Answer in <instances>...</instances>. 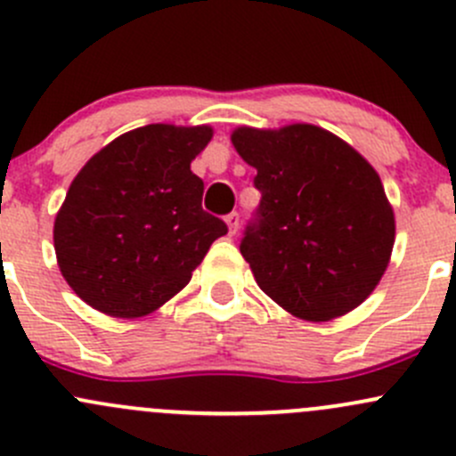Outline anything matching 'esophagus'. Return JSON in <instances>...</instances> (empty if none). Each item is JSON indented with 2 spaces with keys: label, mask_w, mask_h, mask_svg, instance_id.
<instances>
[{
  "label": "esophagus",
  "mask_w": 456,
  "mask_h": 456,
  "mask_svg": "<svg viewBox=\"0 0 456 456\" xmlns=\"http://www.w3.org/2000/svg\"><path fill=\"white\" fill-rule=\"evenodd\" d=\"M227 227H229V236H236V232H238V224H240V216L236 214V211H233V214H229L227 218Z\"/></svg>",
  "instance_id": "34e87169"
}]
</instances>
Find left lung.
Masks as SVG:
<instances>
[{
    "label": "left lung",
    "instance_id": "1",
    "mask_svg": "<svg viewBox=\"0 0 456 456\" xmlns=\"http://www.w3.org/2000/svg\"><path fill=\"white\" fill-rule=\"evenodd\" d=\"M232 142L256 169L257 220L240 254L287 314L329 322L375 291L395 245V211L375 167L311 123L240 126Z\"/></svg>",
    "mask_w": 456,
    "mask_h": 456
}]
</instances>
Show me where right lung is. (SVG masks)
I'll list each match as a JSON object with an SVG mask.
<instances>
[{
  "mask_svg": "<svg viewBox=\"0 0 456 456\" xmlns=\"http://www.w3.org/2000/svg\"><path fill=\"white\" fill-rule=\"evenodd\" d=\"M211 126L151 123L117 136L70 183L54 254L72 291L110 317L154 314L187 287L227 224L202 211L191 160Z\"/></svg>",
  "mask_w": 456,
  "mask_h": 456,
  "instance_id": "1",
  "label": "right lung"
}]
</instances>
